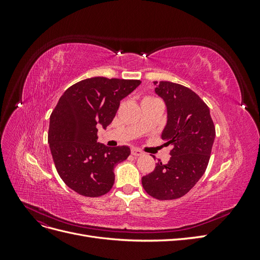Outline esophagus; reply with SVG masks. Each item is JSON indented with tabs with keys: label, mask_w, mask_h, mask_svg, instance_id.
<instances>
[{
	"label": "esophagus",
	"mask_w": 260,
	"mask_h": 260,
	"mask_svg": "<svg viewBox=\"0 0 260 260\" xmlns=\"http://www.w3.org/2000/svg\"><path fill=\"white\" fill-rule=\"evenodd\" d=\"M131 154H132L133 156H141V155L143 154V152L140 151V149H138V148H132V149H131Z\"/></svg>",
	"instance_id": "1"
}]
</instances>
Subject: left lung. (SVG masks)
<instances>
[{"mask_svg": "<svg viewBox=\"0 0 260 260\" xmlns=\"http://www.w3.org/2000/svg\"><path fill=\"white\" fill-rule=\"evenodd\" d=\"M154 84L167 109L161 139L172 149L168 164L158 159L155 169L142 178V185L157 200H176L190 191L205 172L216 137L215 125L208 106L191 89L169 81Z\"/></svg>", "mask_w": 260, "mask_h": 260, "instance_id": "8db88e82", "label": "left lung"}]
</instances>
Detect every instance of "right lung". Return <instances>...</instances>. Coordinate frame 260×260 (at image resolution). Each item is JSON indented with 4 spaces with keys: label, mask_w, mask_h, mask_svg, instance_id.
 <instances>
[{
    "label": "right lung",
    "mask_w": 260,
    "mask_h": 260,
    "mask_svg": "<svg viewBox=\"0 0 260 260\" xmlns=\"http://www.w3.org/2000/svg\"><path fill=\"white\" fill-rule=\"evenodd\" d=\"M140 83L89 78L68 88L52 112L48 140L55 167L66 185L78 194L98 198L112 188L114 167L128 158L130 148L98 142V127L106 129L120 101Z\"/></svg>",
    "instance_id": "1"
}]
</instances>
